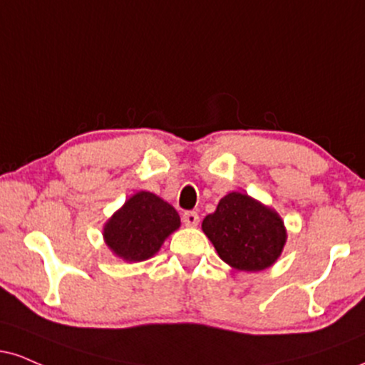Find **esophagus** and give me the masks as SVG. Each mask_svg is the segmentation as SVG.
Wrapping results in <instances>:
<instances>
[{
	"label": "esophagus",
	"instance_id": "34e87169",
	"mask_svg": "<svg viewBox=\"0 0 365 365\" xmlns=\"http://www.w3.org/2000/svg\"><path fill=\"white\" fill-rule=\"evenodd\" d=\"M182 221H183V225H185V226H190V227L197 226V225H199V214L194 212V210H187V212L183 214Z\"/></svg>",
	"mask_w": 365,
	"mask_h": 365
}]
</instances>
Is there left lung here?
Listing matches in <instances>:
<instances>
[{
  "label": "left lung",
  "instance_id": "8db88e82",
  "mask_svg": "<svg viewBox=\"0 0 365 365\" xmlns=\"http://www.w3.org/2000/svg\"><path fill=\"white\" fill-rule=\"evenodd\" d=\"M202 230L222 260L247 272L270 267L285 243L279 214L240 192L222 197L216 212L205 216Z\"/></svg>",
  "mask_w": 365,
  "mask_h": 365
}]
</instances>
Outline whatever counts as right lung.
Masks as SVG:
<instances>
[{
  "instance_id": "obj_1",
  "label": "right lung",
  "mask_w": 365,
  "mask_h": 365,
  "mask_svg": "<svg viewBox=\"0 0 365 365\" xmlns=\"http://www.w3.org/2000/svg\"><path fill=\"white\" fill-rule=\"evenodd\" d=\"M178 226V212L168 202L151 192H139L108 219L103 236L117 257L143 262L151 258Z\"/></svg>"
}]
</instances>
